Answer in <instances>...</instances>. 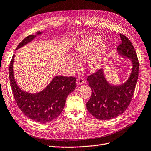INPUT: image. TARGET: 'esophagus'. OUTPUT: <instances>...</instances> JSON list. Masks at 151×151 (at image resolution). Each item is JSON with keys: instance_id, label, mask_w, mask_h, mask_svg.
<instances>
[{"instance_id": "esophagus-1", "label": "esophagus", "mask_w": 151, "mask_h": 151, "mask_svg": "<svg viewBox=\"0 0 151 151\" xmlns=\"http://www.w3.org/2000/svg\"><path fill=\"white\" fill-rule=\"evenodd\" d=\"M76 83H77V84H78V85H81V84L84 83V79L82 78H80L77 79Z\"/></svg>"}]
</instances>
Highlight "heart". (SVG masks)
Masks as SVG:
<instances>
[{
	"label": "heart",
	"instance_id": "obj_1",
	"mask_svg": "<svg viewBox=\"0 0 151 151\" xmlns=\"http://www.w3.org/2000/svg\"><path fill=\"white\" fill-rule=\"evenodd\" d=\"M102 40V38L99 35L86 36L80 40L75 48V58L68 56L67 58V63L69 68L73 71L79 70L81 68V62L86 60L89 57L87 60L88 70L91 72H96L101 69L104 63L109 47L107 41L102 42L100 44ZM93 50L94 52L93 53Z\"/></svg>",
	"mask_w": 151,
	"mask_h": 151
}]
</instances>
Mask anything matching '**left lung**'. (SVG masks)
I'll return each mask as SVG.
<instances>
[{
	"label": "left lung",
	"instance_id": "1",
	"mask_svg": "<svg viewBox=\"0 0 151 151\" xmlns=\"http://www.w3.org/2000/svg\"><path fill=\"white\" fill-rule=\"evenodd\" d=\"M120 36L122 43L117 47V53L129 59L132 63L127 80L120 84L109 83L106 78L104 68L87 78L92 93L86 108L89 113L99 120L112 119L126 111L133 98L138 78L139 62L134 48L126 36L120 34Z\"/></svg>",
	"mask_w": 151,
	"mask_h": 151
}]
</instances>
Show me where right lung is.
Wrapping results in <instances>:
<instances>
[{"label": "right lung", "mask_w": 151, "mask_h": 151, "mask_svg": "<svg viewBox=\"0 0 151 151\" xmlns=\"http://www.w3.org/2000/svg\"><path fill=\"white\" fill-rule=\"evenodd\" d=\"M38 31L22 41L16 50L31 42L36 36L42 35ZM13 56L9 65V79L13 96L18 107L28 118L40 123H47L56 119L63 110L66 99L69 93L74 91L76 78L74 77L56 76L42 91L36 93H28L20 88L13 73Z\"/></svg>", "instance_id": "add662e5"}]
</instances>
